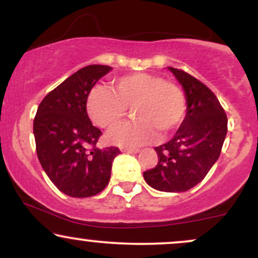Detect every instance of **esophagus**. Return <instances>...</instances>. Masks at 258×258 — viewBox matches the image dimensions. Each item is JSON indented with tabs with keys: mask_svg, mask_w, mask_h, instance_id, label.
I'll return each instance as SVG.
<instances>
[{
	"mask_svg": "<svg viewBox=\"0 0 258 258\" xmlns=\"http://www.w3.org/2000/svg\"><path fill=\"white\" fill-rule=\"evenodd\" d=\"M121 152L137 154V153H139V149H138V148H121Z\"/></svg>",
	"mask_w": 258,
	"mask_h": 258,
	"instance_id": "esophagus-1",
	"label": "esophagus"
}]
</instances>
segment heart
Returning <instances> with one entry per match:
<instances>
[{"mask_svg":"<svg viewBox=\"0 0 258 258\" xmlns=\"http://www.w3.org/2000/svg\"><path fill=\"white\" fill-rule=\"evenodd\" d=\"M132 106L135 121L121 123L108 133L106 138L121 147H138L168 135L182 123L186 112L183 91L161 76L137 73L121 76L112 81V90L94 86L86 102L92 122L102 128L119 123Z\"/></svg>","mask_w":258,"mask_h":258,"instance_id":"heart-1","label":"heart"}]
</instances>
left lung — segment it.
<instances>
[{
	"instance_id": "obj_1",
	"label": "left lung",
	"mask_w": 258,
	"mask_h": 258,
	"mask_svg": "<svg viewBox=\"0 0 258 258\" xmlns=\"http://www.w3.org/2000/svg\"><path fill=\"white\" fill-rule=\"evenodd\" d=\"M168 69L185 92L186 115L174 137L155 148L158 164L143 177L156 190L180 193L200 183L220 158L228 119L206 85L183 70Z\"/></svg>"
}]
</instances>
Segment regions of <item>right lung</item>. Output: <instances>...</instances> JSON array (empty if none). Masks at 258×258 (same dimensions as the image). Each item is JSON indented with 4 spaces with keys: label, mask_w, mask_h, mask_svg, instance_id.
<instances>
[{
    "label": "right lung",
    "mask_w": 258,
    "mask_h": 258,
    "mask_svg": "<svg viewBox=\"0 0 258 258\" xmlns=\"http://www.w3.org/2000/svg\"><path fill=\"white\" fill-rule=\"evenodd\" d=\"M112 69L88 65L44 97L34 120L41 166L60 191L73 198L100 193L110 180L111 164L120 150L96 147L102 131L92 125L86 102L96 82Z\"/></svg>",
    "instance_id": "obj_1"
}]
</instances>
